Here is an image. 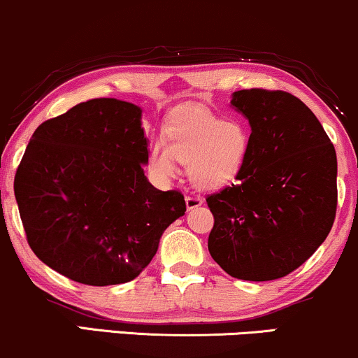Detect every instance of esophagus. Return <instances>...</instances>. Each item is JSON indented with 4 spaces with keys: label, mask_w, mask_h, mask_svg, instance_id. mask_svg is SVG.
<instances>
[{
    "label": "esophagus",
    "mask_w": 358,
    "mask_h": 358,
    "mask_svg": "<svg viewBox=\"0 0 358 358\" xmlns=\"http://www.w3.org/2000/svg\"><path fill=\"white\" fill-rule=\"evenodd\" d=\"M185 201H187V208H188V210H194V208H198V206L203 205V198L198 196V194H193V193L187 194V198H185Z\"/></svg>",
    "instance_id": "obj_1"
}]
</instances>
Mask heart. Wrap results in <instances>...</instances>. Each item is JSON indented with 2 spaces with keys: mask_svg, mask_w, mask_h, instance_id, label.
<instances>
[{
  "mask_svg": "<svg viewBox=\"0 0 358 358\" xmlns=\"http://www.w3.org/2000/svg\"><path fill=\"white\" fill-rule=\"evenodd\" d=\"M169 143L155 142L148 150L152 169L162 176L175 173V162L189 165L198 187L216 188L241 170L248 153V134L236 122H224L206 108H183L166 129Z\"/></svg>",
  "mask_w": 358,
  "mask_h": 358,
  "instance_id": "heart-1",
  "label": "heart"
}]
</instances>
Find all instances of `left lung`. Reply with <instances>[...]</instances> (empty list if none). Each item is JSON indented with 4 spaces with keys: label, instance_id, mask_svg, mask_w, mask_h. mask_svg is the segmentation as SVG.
Listing matches in <instances>:
<instances>
[{
    "label": "left lung",
    "instance_id": "obj_1",
    "mask_svg": "<svg viewBox=\"0 0 358 358\" xmlns=\"http://www.w3.org/2000/svg\"><path fill=\"white\" fill-rule=\"evenodd\" d=\"M231 106L251 135L236 182L206 198L215 218L208 250L236 279L284 278L336 220V148L310 108L284 90H238Z\"/></svg>",
    "mask_w": 358,
    "mask_h": 358
}]
</instances>
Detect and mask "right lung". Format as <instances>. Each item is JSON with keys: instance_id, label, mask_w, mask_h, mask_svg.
Instances as JSON below:
<instances>
[{"instance_id": "add662e5", "label": "right lung", "mask_w": 358, "mask_h": 358, "mask_svg": "<svg viewBox=\"0 0 358 358\" xmlns=\"http://www.w3.org/2000/svg\"><path fill=\"white\" fill-rule=\"evenodd\" d=\"M147 164L142 108L134 103L92 99L43 122L15 176L34 255L87 286L137 278L187 211L182 193L148 182Z\"/></svg>"}]
</instances>
